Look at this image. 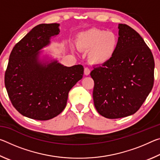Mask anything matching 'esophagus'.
<instances>
[{"label": "esophagus", "mask_w": 160, "mask_h": 160, "mask_svg": "<svg viewBox=\"0 0 160 160\" xmlns=\"http://www.w3.org/2000/svg\"><path fill=\"white\" fill-rule=\"evenodd\" d=\"M84 73H85V75H90V68H88V67L85 68V69H84Z\"/></svg>", "instance_id": "34e87169"}]
</instances>
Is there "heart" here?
<instances>
[{
    "label": "heart",
    "mask_w": 160,
    "mask_h": 160,
    "mask_svg": "<svg viewBox=\"0 0 160 160\" xmlns=\"http://www.w3.org/2000/svg\"><path fill=\"white\" fill-rule=\"evenodd\" d=\"M118 45L116 35L112 32L92 28L80 32L77 37L78 48L90 51L89 60L92 63L102 65L113 58Z\"/></svg>",
    "instance_id": "1"
}]
</instances>
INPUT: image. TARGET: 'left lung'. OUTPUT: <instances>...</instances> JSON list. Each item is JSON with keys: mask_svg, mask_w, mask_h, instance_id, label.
I'll return each instance as SVG.
<instances>
[{"mask_svg": "<svg viewBox=\"0 0 160 160\" xmlns=\"http://www.w3.org/2000/svg\"><path fill=\"white\" fill-rule=\"evenodd\" d=\"M118 29L113 58L90 72L94 107L100 115L111 119L135 113L154 85L155 61L150 48L131 27L119 24Z\"/></svg>", "mask_w": 160, "mask_h": 160, "instance_id": "1", "label": "left lung"}]
</instances>
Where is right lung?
Segmentation results:
<instances>
[{"mask_svg": "<svg viewBox=\"0 0 160 160\" xmlns=\"http://www.w3.org/2000/svg\"><path fill=\"white\" fill-rule=\"evenodd\" d=\"M58 26L34 27L13 47L5 72V86L12 106L34 120H49L63 112L69 91L84 73L82 65L66 67L57 61L47 65L39 61V51L59 34Z\"/></svg>", "mask_w": 160, "mask_h": 160, "instance_id": "add662e5", "label": "right lung"}]
</instances>
